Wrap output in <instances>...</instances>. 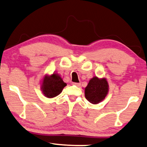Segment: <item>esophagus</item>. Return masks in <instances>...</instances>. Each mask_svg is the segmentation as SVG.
<instances>
[{"label": "esophagus", "instance_id": "esophagus-1", "mask_svg": "<svg viewBox=\"0 0 147 147\" xmlns=\"http://www.w3.org/2000/svg\"><path fill=\"white\" fill-rule=\"evenodd\" d=\"M72 85H76V86H77V87H79L80 85H81V83H72Z\"/></svg>", "mask_w": 147, "mask_h": 147}]
</instances>
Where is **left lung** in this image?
I'll use <instances>...</instances> for the list:
<instances>
[{
  "label": "left lung",
  "mask_w": 147,
  "mask_h": 147,
  "mask_svg": "<svg viewBox=\"0 0 147 147\" xmlns=\"http://www.w3.org/2000/svg\"><path fill=\"white\" fill-rule=\"evenodd\" d=\"M109 92V83L105 78L93 77L85 88V98L94 105L100 103L105 99Z\"/></svg>",
  "instance_id": "obj_1"
}]
</instances>
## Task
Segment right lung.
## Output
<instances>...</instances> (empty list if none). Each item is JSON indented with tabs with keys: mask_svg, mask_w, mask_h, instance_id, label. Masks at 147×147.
Masks as SVG:
<instances>
[{
	"mask_svg": "<svg viewBox=\"0 0 147 147\" xmlns=\"http://www.w3.org/2000/svg\"><path fill=\"white\" fill-rule=\"evenodd\" d=\"M65 86L66 83L63 81L60 76L53 72L51 75H46L43 77L40 90L45 97L52 98L58 96Z\"/></svg>",
	"mask_w": 147,
	"mask_h": 147,
	"instance_id": "1",
	"label": "right lung"
}]
</instances>
